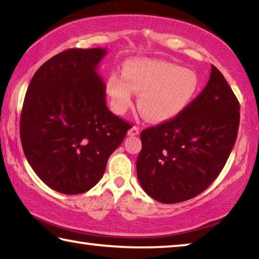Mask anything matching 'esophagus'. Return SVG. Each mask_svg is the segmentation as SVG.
I'll return each mask as SVG.
<instances>
[{
    "mask_svg": "<svg viewBox=\"0 0 259 259\" xmlns=\"http://www.w3.org/2000/svg\"><path fill=\"white\" fill-rule=\"evenodd\" d=\"M139 135V128L138 126H133V128H130L128 131V136L130 137H133V136H138Z\"/></svg>",
    "mask_w": 259,
    "mask_h": 259,
    "instance_id": "esophagus-1",
    "label": "esophagus"
}]
</instances>
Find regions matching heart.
Returning a JSON list of instances; mask_svg holds the SVG:
<instances>
[{"label":"heart","mask_w":259,"mask_h":259,"mask_svg":"<svg viewBox=\"0 0 259 259\" xmlns=\"http://www.w3.org/2000/svg\"><path fill=\"white\" fill-rule=\"evenodd\" d=\"M201 81L195 71L156 59L125 63L122 75L112 73L105 85L111 107L119 115L139 94L138 108L148 121L164 123L181 115L199 95Z\"/></svg>","instance_id":"heart-1"}]
</instances>
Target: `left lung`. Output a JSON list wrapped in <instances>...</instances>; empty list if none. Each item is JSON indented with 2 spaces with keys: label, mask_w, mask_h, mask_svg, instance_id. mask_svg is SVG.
<instances>
[{
  "label": "left lung",
  "mask_w": 259,
  "mask_h": 259,
  "mask_svg": "<svg viewBox=\"0 0 259 259\" xmlns=\"http://www.w3.org/2000/svg\"><path fill=\"white\" fill-rule=\"evenodd\" d=\"M240 104L211 65L209 81L185 112L142 131L137 177L152 199L178 203L199 195L224 168L233 150Z\"/></svg>",
  "instance_id": "left-lung-1"
}]
</instances>
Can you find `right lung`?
<instances>
[{
    "label": "right lung",
    "instance_id": "1",
    "mask_svg": "<svg viewBox=\"0 0 259 259\" xmlns=\"http://www.w3.org/2000/svg\"><path fill=\"white\" fill-rule=\"evenodd\" d=\"M106 49H68L37 69L20 116V139L35 174L52 190L81 194L103 177L131 125L106 106L97 69Z\"/></svg>",
    "mask_w": 259,
    "mask_h": 259
}]
</instances>
